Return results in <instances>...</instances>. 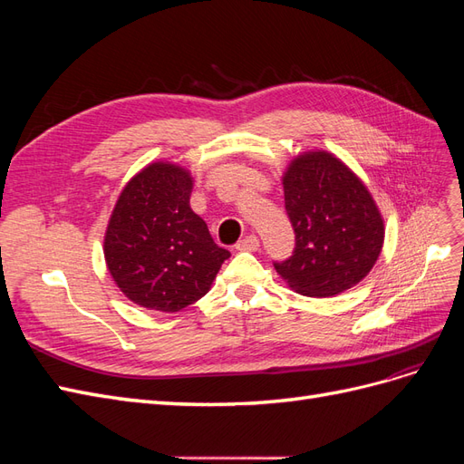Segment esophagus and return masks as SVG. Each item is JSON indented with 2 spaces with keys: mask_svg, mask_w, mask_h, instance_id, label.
<instances>
[{
  "mask_svg": "<svg viewBox=\"0 0 464 464\" xmlns=\"http://www.w3.org/2000/svg\"><path fill=\"white\" fill-rule=\"evenodd\" d=\"M236 249L237 251H256V249H259V237L256 234H249L236 244Z\"/></svg>",
  "mask_w": 464,
  "mask_h": 464,
  "instance_id": "1",
  "label": "esophagus"
}]
</instances>
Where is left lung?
<instances>
[{"label":"left lung","instance_id":"1","mask_svg":"<svg viewBox=\"0 0 464 464\" xmlns=\"http://www.w3.org/2000/svg\"><path fill=\"white\" fill-rule=\"evenodd\" d=\"M283 188L296 247L275 263L280 278L310 298H331L366 278L385 240L368 186L333 152L312 149L288 162Z\"/></svg>","mask_w":464,"mask_h":464}]
</instances>
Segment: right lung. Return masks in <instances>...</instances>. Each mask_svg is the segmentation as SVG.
<instances>
[{
  "label": "right lung",
  "instance_id": "obj_1",
  "mask_svg": "<svg viewBox=\"0 0 464 464\" xmlns=\"http://www.w3.org/2000/svg\"><path fill=\"white\" fill-rule=\"evenodd\" d=\"M191 189L188 168L150 162L125 184L110 215L106 266L123 296L147 310L174 314L198 302L230 257L191 210Z\"/></svg>",
  "mask_w": 464,
  "mask_h": 464
}]
</instances>
